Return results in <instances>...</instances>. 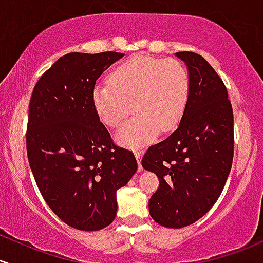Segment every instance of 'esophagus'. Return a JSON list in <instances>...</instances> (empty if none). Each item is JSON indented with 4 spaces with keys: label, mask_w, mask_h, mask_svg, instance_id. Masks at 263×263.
<instances>
[{
    "label": "esophagus",
    "mask_w": 263,
    "mask_h": 263,
    "mask_svg": "<svg viewBox=\"0 0 263 263\" xmlns=\"http://www.w3.org/2000/svg\"><path fill=\"white\" fill-rule=\"evenodd\" d=\"M143 155V151L142 149H135V156H136L137 158V162H138V170H142V166H141V157H142Z\"/></svg>",
    "instance_id": "34e87169"
}]
</instances>
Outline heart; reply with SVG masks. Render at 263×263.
Instances as JSON below:
<instances>
[{
    "instance_id": "heart-1",
    "label": "heart",
    "mask_w": 263,
    "mask_h": 263,
    "mask_svg": "<svg viewBox=\"0 0 263 263\" xmlns=\"http://www.w3.org/2000/svg\"><path fill=\"white\" fill-rule=\"evenodd\" d=\"M189 95L190 77L180 61L136 54L111 72L108 83L95 87L92 106L109 128L122 125L134 106L137 115L118 129L116 140L137 148L151 142L160 129L178 125Z\"/></svg>"
}]
</instances>
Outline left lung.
<instances>
[{
	"label": "left lung",
	"instance_id": "8db88e82",
	"mask_svg": "<svg viewBox=\"0 0 263 263\" xmlns=\"http://www.w3.org/2000/svg\"><path fill=\"white\" fill-rule=\"evenodd\" d=\"M189 67L190 95L177 128L143 155L160 186L148 202L158 224L181 229L200 220L220 197L233 160V109L227 88L203 57L177 52Z\"/></svg>",
	"mask_w": 263,
	"mask_h": 263
}]
</instances>
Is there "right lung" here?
Wrapping results in <instances>:
<instances>
[{
    "label": "right lung",
    "mask_w": 263,
    "mask_h": 263,
    "mask_svg": "<svg viewBox=\"0 0 263 263\" xmlns=\"http://www.w3.org/2000/svg\"><path fill=\"white\" fill-rule=\"evenodd\" d=\"M123 53L72 52L40 77L28 106L26 148L48 207L73 229L99 231L116 217V192L137 170L117 146L93 106L99 77Z\"/></svg>",
    "instance_id": "1"
}]
</instances>
